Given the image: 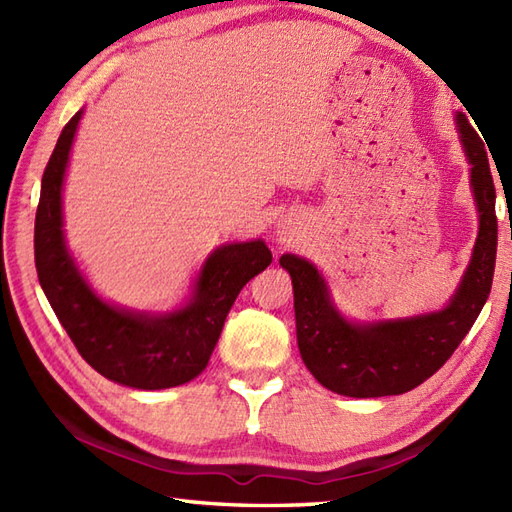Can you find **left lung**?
<instances>
[{
    "mask_svg": "<svg viewBox=\"0 0 512 512\" xmlns=\"http://www.w3.org/2000/svg\"><path fill=\"white\" fill-rule=\"evenodd\" d=\"M466 160L480 233L460 288L440 312L411 319L350 323L332 306L328 286L308 259L284 255L279 264L295 290L297 343L303 363L323 387L341 396L378 398L411 391L433 376L482 312L493 286L497 255L495 184L484 140L464 114L455 116Z\"/></svg>",
    "mask_w": 512,
    "mask_h": 512,
    "instance_id": "1",
    "label": "left lung"
}]
</instances>
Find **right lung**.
<instances>
[{"mask_svg": "<svg viewBox=\"0 0 512 512\" xmlns=\"http://www.w3.org/2000/svg\"><path fill=\"white\" fill-rule=\"evenodd\" d=\"M83 112L63 127L41 178L35 217V266L57 319L101 376L134 389L189 383L209 365L239 290L273 262L262 239L226 244L206 259L187 306L169 314L114 308L85 284L65 248L61 189Z\"/></svg>", "mask_w": 512, "mask_h": 512, "instance_id": "obj_1", "label": "right lung"}]
</instances>
